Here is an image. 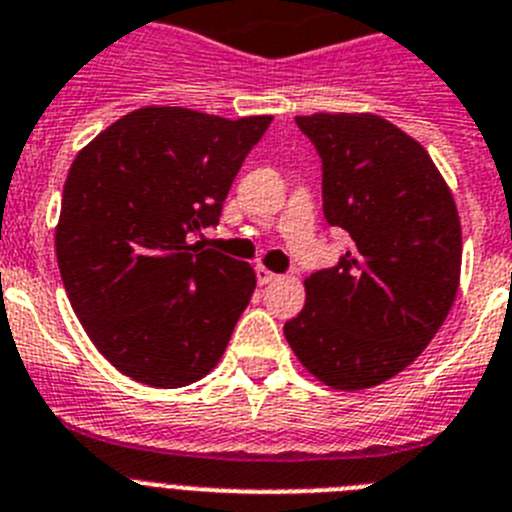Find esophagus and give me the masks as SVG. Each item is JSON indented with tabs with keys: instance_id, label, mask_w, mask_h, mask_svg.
<instances>
[{
	"instance_id": "esophagus-1",
	"label": "esophagus",
	"mask_w": 512,
	"mask_h": 512,
	"mask_svg": "<svg viewBox=\"0 0 512 512\" xmlns=\"http://www.w3.org/2000/svg\"><path fill=\"white\" fill-rule=\"evenodd\" d=\"M257 283H260V286H268V283H273V281H278V275L275 273H270L268 268H262V265H257Z\"/></svg>"
}]
</instances>
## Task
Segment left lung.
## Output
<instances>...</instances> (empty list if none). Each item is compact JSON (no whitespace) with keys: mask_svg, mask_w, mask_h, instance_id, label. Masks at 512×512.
<instances>
[{"mask_svg":"<svg viewBox=\"0 0 512 512\" xmlns=\"http://www.w3.org/2000/svg\"><path fill=\"white\" fill-rule=\"evenodd\" d=\"M322 157L324 216L353 244L304 281L283 335L301 366L361 391L415 363L441 330L461 278L456 201L420 141L373 113L296 115Z\"/></svg>","mask_w":512,"mask_h":512,"instance_id":"8db88e82","label":"left lung"}]
</instances>
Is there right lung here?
Here are the masks:
<instances>
[{"label": "right lung", "instance_id": "obj_1", "mask_svg": "<svg viewBox=\"0 0 512 512\" xmlns=\"http://www.w3.org/2000/svg\"><path fill=\"white\" fill-rule=\"evenodd\" d=\"M273 115L131 110L71 162L56 260L84 332L128 379L177 389L221 361L255 291L250 262L190 244L219 221Z\"/></svg>", "mask_w": 512, "mask_h": 512}]
</instances>
